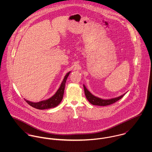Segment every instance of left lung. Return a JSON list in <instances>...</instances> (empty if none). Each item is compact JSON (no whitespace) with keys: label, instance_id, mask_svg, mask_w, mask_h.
Wrapping results in <instances>:
<instances>
[{"label":"left lung","instance_id":"obj_1","mask_svg":"<svg viewBox=\"0 0 152 152\" xmlns=\"http://www.w3.org/2000/svg\"><path fill=\"white\" fill-rule=\"evenodd\" d=\"M84 92H85V95L87 98L88 101L89 102H90L91 104L94 105H98V106H107V105H109L110 104H112L118 100L121 99L125 94L116 98H113L112 99H103L101 98H99L98 97H96L92 95L88 89L84 85Z\"/></svg>","mask_w":152,"mask_h":152}]
</instances>
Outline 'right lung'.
I'll return each instance as SVG.
<instances>
[{
  "label": "right lung",
  "mask_w": 152,
  "mask_h": 152,
  "mask_svg": "<svg viewBox=\"0 0 152 152\" xmlns=\"http://www.w3.org/2000/svg\"><path fill=\"white\" fill-rule=\"evenodd\" d=\"M70 72H68L65 75L63 79V81L61 84L60 87L58 88L57 91L56 92V94L50 98L46 100H44L42 101H40L39 102H33L28 100H26V99H24V100L31 107L38 109L52 108L58 106L63 99V95L64 92V89H65V83Z\"/></svg>",
  "instance_id": "1"
}]
</instances>
